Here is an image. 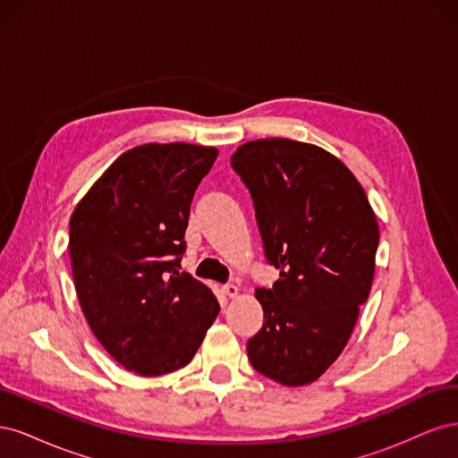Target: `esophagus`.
Listing matches in <instances>:
<instances>
[{
	"instance_id": "esophagus-1",
	"label": "esophagus",
	"mask_w": 458,
	"mask_h": 458,
	"mask_svg": "<svg viewBox=\"0 0 458 458\" xmlns=\"http://www.w3.org/2000/svg\"><path fill=\"white\" fill-rule=\"evenodd\" d=\"M224 294L225 296H229V298H234L239 294V286L234 284V283H227V284H224Z\"/></svg>"
}]
</instances>
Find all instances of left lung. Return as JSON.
<instances>
[{
	"instance_id": "1",
	"label": "left lung",
	"mask_w": 458,
	"mask_h": 458,
	"mask_svg": "<svg viewBox=\"0 0 458 458\" xmlns=\"http://www.w3.org/2000/svg\"><path fill=\"white\" fill-rule=\"evenodd\" d=\"M254 200L273 288H258L263 327L246 344L252 367L306 386L336 361L367 301L378 224L361 183L321 147L248 141L231 157Z\"/></svg>"
}]
</instances>
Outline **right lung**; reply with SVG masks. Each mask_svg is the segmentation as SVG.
<instances>
[{"mask_svg": "<svg viewBox=\"0 0 458 458\" xmlns=\"http://www.w3.org/2000/svg\"><path fill=\"white\" fill-rule=\"evenodd\" d=\"M216 158L214 147H135L72 212L80 308L103 348L141 377L185 367L219 313L212 290L179 271L191 202Z\"/></svg>", "mask_w": 458, "mask_h": 458, "instance_id": "1", "label": "right lung"}]
</instances>
